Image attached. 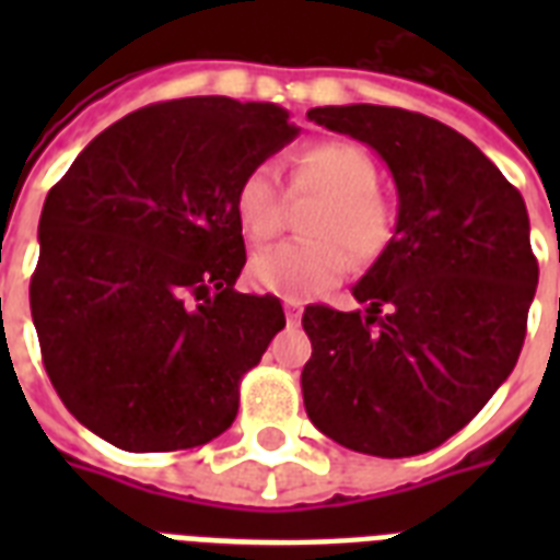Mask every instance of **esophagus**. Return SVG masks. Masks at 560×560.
I'll return each mask as SVG.
<instances>
[{"instance_id": "34e87169", "label": "esophagus", "mask_w": 560, "mask_h": 560, "mask_svg": "<svg viewBox=\"0 0 560 560\" xmlns=\"http://www.w3.org/2000/svg\"><path fill=\"white\" fill-rule=\"evenodd\" d=\"M284 316L290 325H296L302 319V302L299 299H284Z\"/></svg>"}]
</instances>
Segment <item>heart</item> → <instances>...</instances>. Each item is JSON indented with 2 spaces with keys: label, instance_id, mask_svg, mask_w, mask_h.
<instances>
[{
  "label": "heart",
  "instance_id": "heart-1",
  "mask_svg": "<svg viewBox=\"0 0 560 560\" xmlns=\"http://www.w3.org/2000/svg\"><path fill=\"white\" fill-rule=\"evenodd\" d=\"M377 162L360 144L323 139L299 148L290 160V194L323 197L307 220V235L314 241H284L255 253L246 267L249 284L261 293L311 299L334 288L349 264L372 267L395 235V211L377 191ZM235 218L253 244L279 235L284 191L272 165H255L237 183Z\"/></svg>",
  "mask_w": 560,
  "mask_h": 560
}]
</instances>
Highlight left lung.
Segmentation results:
<instances>
[{
	"label": "left lung",
	"mask_w": 560,
	"mask_h": 560,
	"mask_svg": "<svg viewBox=\"0 0 560 560\" xmlns=\"http://www.w3.org/2000/svg\"><path fill=\"white\" fill-rule=\"evenodd\" d=\"M307 118L374 148L398 186L392 244L354 284L366 311L305 307L307 418L349 451L418 456L459 433L521 358L538 288L526 202L435 118L374 104Z\"/></svg>",
	"instance_id": "obj_1"
}]
</instances>
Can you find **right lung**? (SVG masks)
I'll return each instance as SVG.
<instances>
[{
    "label": "right lung",
    "instance_id": "obj_1",
    "mask_svg": "<svg viewBox=\"0 0 560 560\" xmlns=\"http://www.w3.org/2000/svg\"><path fill=\"white\" fill-rule=\"evenodd\" d=\"M296 133L276 104L162 101L95 136L48 191L31 319L92 433L168 453L232 427L241 377L284 328L279 299L235 290V191Z\"/></svg>",
    "mask_w": 560,
    "mask_h": 560
}]
</instances>
